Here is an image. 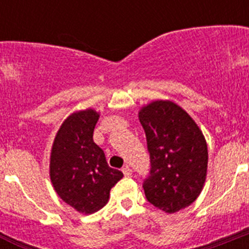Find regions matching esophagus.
Here are the masks:
<instances>
[{
	"label": "esophagus",
	"mask_w": 249,
	"mask_h": 249,
	"mask_svg": "<svg viewBox=\"0 0 249 249\" xmlns=\"http://www.w3.org/2000/svg\"><path fill=\"white\" fill-rule=\"evenodd\" d=\"M122 172H123V175L126 176V177H129V176L132 175V169L129 168L128 166H124V167H123V168H122Z\"/></svg>",
	"instance_id": "1"
}]
</instances>
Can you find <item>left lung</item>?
I'll return each instance as SVG.
<instances>
[{
	"label": "left lung",
	"mask_w": 249,
	"mask_h": 249,
	"mask_svg": "<svg viewBox=\"0 0 249 249\" xmlns=\"http://www.w3.org/2000/svg\"><path fill=\"white\" fill-rule=\"evenodd\" d=\"M151 160L146 198L166 213L190 206L206 182L208 151L190 114L172 101H153L138 113Z\"/></svg>",
	"instance_id": "obj_1"
}]
</instances>
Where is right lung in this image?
I'll return each instance as SVG.
<instances>
[{
	"mask_svg": "<svg viewBox=\"0 0 249 249\" xmlns=\"http://www.w3.org/2000/svg\"><path fill=\"white\" fill-rule=\"evenodd\" d=\"M100 113L89 108L68 116L54 137L50 158V177L63 202L85 214L106 206L112 187L123 177L111 168L105 152L93 142Z\"/></svg>",
	"mask_w": 249,
	"mask_h": 249,
	"instance_id": "obj_1",
	"label": "right lung"
}]
</instances>
